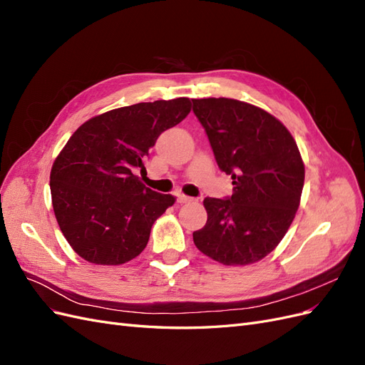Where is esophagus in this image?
<instances>
[{
	"instance_id": "obj_1",
	"label": "esophagus",
	"mask_w": 365,
	"mask_h": 365,
	"mask_svg": "<svg viewBox=\"0 0 365 365\" xmlns=\"http://www.w3.org/2000/svg\"><path fill=\"white\" fill-rule=\"evenodd\" d=\"M176 197H178V202L180 204H187V202H192L193 201V197H189V196H185V195H178V196H176Z\"/></svg>"
}]
</instances>
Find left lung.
I'll return each mask as SVG.
<instances>
[{"label":"left lung","mask_w":365,"mask_h":365,"mask_svg":"<svg viewBox=\"0 0 365 365\" xmlns=\"http://www.w3.org/2000/svg\"><path fill=\"white\" fill-rule=\"evenodd\" d=\"M193 113L235 185L228 200L205 197L207 224L193 233L195 245L227 267L256 263L280 244L300 205V150L279 118L251 103L193 98Z\"/></svg>","instance_id":"obj_1"}]
</instances>
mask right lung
I'll use <instances>...</instances> for the list:
<instances>
[{"label": "right lung", "instance_id": "add662e5", "mask_svg": "<svg viewBox=\"0 0 365 365\" xmlns=\"http://www.w3.org/2000/svg\"><path fill=\"white\" fill-rule=\"evenodd\" d=\"M190 98L137 103L98 114L76 129L54 160L50 190L62 235L96 264H123L146 248L153 222L176 201L134 172L158 135L189 115Z\"/></svg>", "mask_w": 365, "mask_h": 365}]
</instances>
